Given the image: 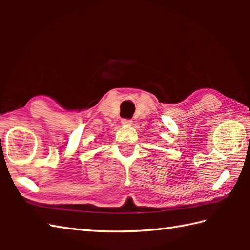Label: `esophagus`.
<instances>
[{"mask_svg": "<svg viewBox=\"0 0 250 250\" xmlns=\"http://www.w3.org/2000/svg\"><path fill=\"white\" fill-rule=\"evenodd\" d=\"M121 124L125 125H132V120L131 119H122Z\"/></svg>", "mask_w": 250, "mask_h": 250, "instance_id": "34e87169", "label": "esophagus"}]
</instances>
